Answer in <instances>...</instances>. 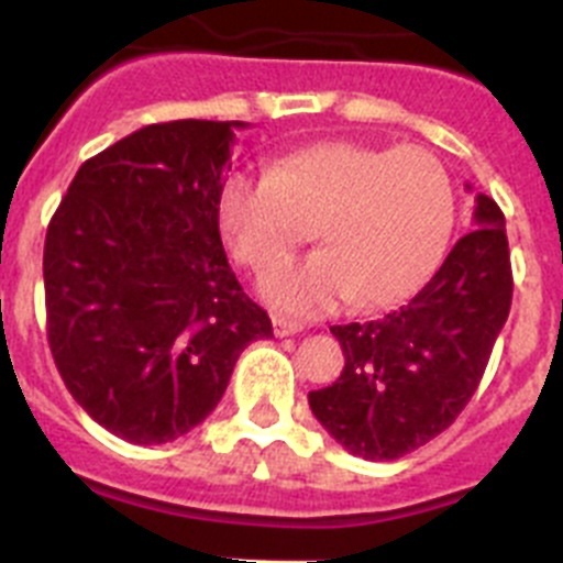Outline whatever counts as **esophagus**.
I'll use <instances>...</instances> for the list:
<instances>
[{"label": "esophagus", "instance_id": "34e87169", "mask_svg": "<svg viewBox=\"0 0 563 563\" xmlns=\"http://www.w3.org/2000/svg\"><path fill=\"white\" fill-rule=\"evenodd\" d=\"M272 325H275V336H294V333L302 331L300 322H294V319L286 317H275L272 319Z\"/></svg>", "mask_w": 563, "mask_h": 563}]
</instances>
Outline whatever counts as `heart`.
I'll return each instance as SVG.
<instances>
[{
  "mask_svg": "<svg viewBox=\"0 0 563 563\" xmlns=\"http://www.w3.org/2000/svg\"><path fill=\"white\" fill-rule=\"evenodd\" d=\"M219 224L232 257L255 275L274 269L314 227L320 252L263 277L261 291L288 313L384 308L412 297L438 269L454 224V187L420 145L319 143L221 185Z\"/></svg>",
  "mask_w": 563,
  "mask_h": 563,
  "instance_id": "obj_1",
  "label": "heart"
}]
</instances>
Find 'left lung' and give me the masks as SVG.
<instances>
[{"mask_svg":"<svg viewBox=\"0 0 563 563\" xmlns=\"http://www.w3.org/2000/svg\"><path fill=\"white\" fill-rule=\"evenodd\" d=\"M460 238L407 306L333 325L342 376L308 393L317 420L364 460H398L454 423L488 367L514 297L505 216L485 194Z\"/></svg>","mask_w":563,"mask_h":563,"instance_id":"obj_1","label":"left lung"}]
</instances>
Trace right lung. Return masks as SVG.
<instances>
[{"label":"right lung","mask_w":563,"mask_h":563,"mask_svg":"<svg viewBox=\"0 0 563 563\" xmlns=\"http://www.w3.org/2000/svg\"><path fill=\"white\" fill-rule=\"evenodd\" d=\"M154 123L86 159L44 241L47 342L75 401L154 445L219 407L272 319L246 297L219 232L235 129Z\"/></svg>","instance_id":"add662e5"}]
</instances>
